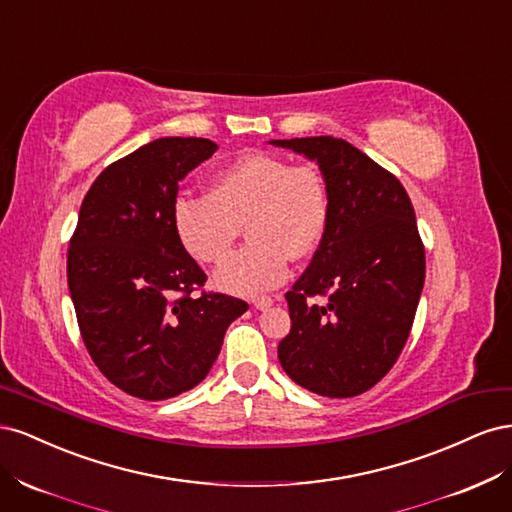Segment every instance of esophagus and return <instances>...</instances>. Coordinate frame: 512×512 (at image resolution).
Masks as SVG:
<instances>
[{
  "label": "esophagus",
  "instance_id": "34e87169",
  "mask_svg": "<svg viewBox=\"0 0 512 512\" xmlns=\"http://www.w3.org/2000/svg\"><path fill=\"white\" fill-rule=\"evenodd\" d=\"M252 305L256 309H260V312H265V309H269L273 305V299L271 297H256V299H252Z\"/></svg>",
  "mask_w": 512,
  "mask_h": 512
}]
</instances>
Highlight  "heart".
Returning <instances> with one entry per match:
<instances>
[{"instance_id": "1", "label": "heart", "mask_w": 512, "mask_h": 512, "mask_svg": "<svg viewBox=\"0 0 512 512\" xmlns=\"http://www.w3.org/2000/svg\"><path fill=\"white\" fill-rule=\"evenodd\" d=\"M329 220L331 196L320 170L265 151L228 162L211 177L209 196L179 194L170 209L179 245L203 265L226 256L245 222L250 243L213 273L215 286L243 297L280 286L290 258L318 250Z\"/></svg>"}]
</instances>
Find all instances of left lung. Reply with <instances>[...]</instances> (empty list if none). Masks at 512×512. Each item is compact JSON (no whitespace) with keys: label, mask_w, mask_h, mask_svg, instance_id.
Here are the masks:
<instances>
[{"label":"left lung","mask_w":512,"mask_h":512,"mask_svg":"<svg viewBox=\"0 0 512 512\" xmlns=\"http://www.w3.org/2000/svg\"><path fill=\"white\" fill-rule=\"evenodd\" d=\"M318 164L331 220L312 265L286 292V374L322 397H354L386 376L410 335L425 284V250L404 185L333 136L269 141ZM314 296H327L312 302Z\"/></svg>","instance_id":"8db88e82"}]
</instances>
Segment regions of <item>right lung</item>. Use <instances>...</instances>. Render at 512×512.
Here are the masks:
<instances>
[{"mask_svg": "<svg viewBox=\"0 0 512 512\" xmlns=\"http://www.w3.org/2000/svg\"><path fill=\"white\" fill-rule=\"evenodd\" d=\"M215 149L209 138H158L104 168L83 198L68 250L76 320L98 369L138 399L203 382L230 322L247 312L228 294L194 297L207 275L170 222L179 181Z\"/></svg>", "mask_w": 512, "mask_h": 512, "instance_id": "obj_1", "label": "right lung"}]
</instances>
